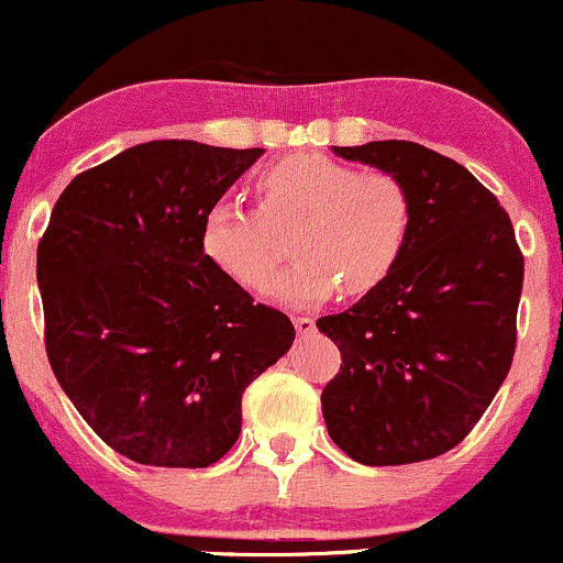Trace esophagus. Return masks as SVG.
<instances>
[{"label":"esophagus","instance_id":"34e87169","mask_svg":"<svg viewBox=\"0 0 563 563\" xmlns=\"http://www.w3.org/2000/svg\"><path fill=\"white\" fill-rule=\"evenodd\" d=\"M294 325H296V333L299 335H307L314 331V320L312 318H294Z\"/></svg>","mask_w":563,"mask_h":563}]
</instances>
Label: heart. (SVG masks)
Here are the masks:
<instances>
[{
	"label": "heart",
	"mask_w": 563,
	"mask_h": 563,
	"mask_svg": "<svg viewBox=\"0 0 563 563\" xmlns=\"http://www.w3.org/2000/svg\"><path fill=\"white\" fill-rule=\"evenodd\" d=\"M260 209L219 198L200 217L206 262L256 288L275 269V232H290L296 262L267 283L273 301L320 303L341 286L346 296L378 288L402 260L412 200L389 172H360L325 153H294L256 179Z\"/></svg>",
	"instance_id": "obj_1"
}]
</instances>
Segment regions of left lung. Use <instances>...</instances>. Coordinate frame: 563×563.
<instances>
[{
	"mask_svg": "<svg viewBox=\"0 0 563 563\" xmlns=\"http://www.w3.org/2000/svg\"><path fill=\"white\" fill-rule=\"evenodd\" d=\"M333 153L402 179L412 230L378 288L318 320L341 352L322 418L363 466L431 461L468 437L508 376L525 256L497 198L442 153L405 140Z\"/></svg>",
	"mask_w": 563,
	"mask_h": 563,
	"instance_id": "obj_1",
	"label": "left lung"
}]
</instances>
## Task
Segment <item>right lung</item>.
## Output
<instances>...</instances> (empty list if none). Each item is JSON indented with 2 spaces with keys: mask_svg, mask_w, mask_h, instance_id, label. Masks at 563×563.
Instances as JSON below:
<instances>
[{
  "mask_svg": "<svg viewBox=\"0 0 563 563\" xmlns=\"http://www.w3.org/2000/svg\"><path fill=\"white\" fill-rule=\"evenodd\" d=\"M153 140L81 172L36 249L44 344L108 448L161 468H206L241 434L245 386L296 331L200 254V217L262 156Z\"/></svg>",
  "mask_w": 563,
  "mask_h": 563,
  "instance_id": "right-lung-1",
  "label": "right lung"
}]
</instances>
